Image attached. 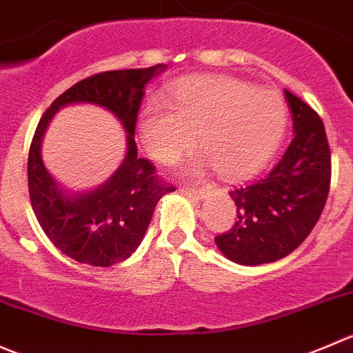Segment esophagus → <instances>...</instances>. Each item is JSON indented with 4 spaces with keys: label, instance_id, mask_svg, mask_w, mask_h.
Returning <instances> with one entry per match:
<instances>
[{
    "label": "esophagus",
    "instance_id": "obj_1",
    "mask_svg": "<svg viewBox=\"0 0 353 353\" xmlns=\"http://www.w3.org/2000/svg\"><path fill=\"white\" fill-rule=\"evenodd\" d=\"M181 194L187 195V197H190V199H195V201H199V199L204 197V188L183 187V188H181Z\"/></svg>",
    "mask_w": 353,
    "mask_h": 353
}]
</instances>
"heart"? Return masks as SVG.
Returning a JSON list of instances; mask_svg holds the SVG:
<instances>
[{"label": "heart", "instance_id": "heart-1", "mask_svg": "<svg viewBox=\"0 0 353 353\" xmlns=\"http://www.w3.org/2000/svg\"><path fill=\"white\" fill-rule=\"evenodd\" d=\"M288 125L283 97L232 77H188L170 89L168 103L151 99L139 114V137L159 163H175L201 137L205 156L185 165L183 175L214 168L226 180L259 173L280 148Z\"/></svg>", "mask_w": 353, "mask_h": 353}]
</instances>
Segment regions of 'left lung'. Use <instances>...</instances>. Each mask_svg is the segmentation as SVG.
<instances>
[{
    "label": "left lung",
    "instance_id": "8db88e82",
    "mask_svg": "<svg viewBox=\"0 0 353 353\" xmlns=\"http://www.w3.org/2000/svg\"><path fill=\"white\" fill-rule=\"evenodd\" d=\"M294 141L261 180L230 190L236 223L214 239L223 256L242 266L274 263L294 252L316 226L331 181V154L319 114L285 90Z\"/></svg>",
    "mask_w": 353,
    "mask_h": 353
}]
</instances>
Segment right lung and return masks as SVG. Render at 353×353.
Here are the masks:
<instances>
[{"label":"right lung","mask_w":353,"mask_h":353,"mask_svg":"<svg viewBox=\"0 0 353 353\" xmlns=\"http://www.w3.org/2000/svg\"><path fill=\"white\" fill-rule=\"evenodd\" d=\"M166 66L159 63L87 77L54 99L37 125L27 165L34 214L53 245L77 263L110 268L128 259L141 245L159 199L175 190L156 178L151 161L137 158L134 139L144 87ZM72 103L104 107L119 118L128 134V152L117 172L85 192L61 188L40 156L49 121L61 107Z\"/></svg>","instance_id":"right-lung-1"}]
</instances>
